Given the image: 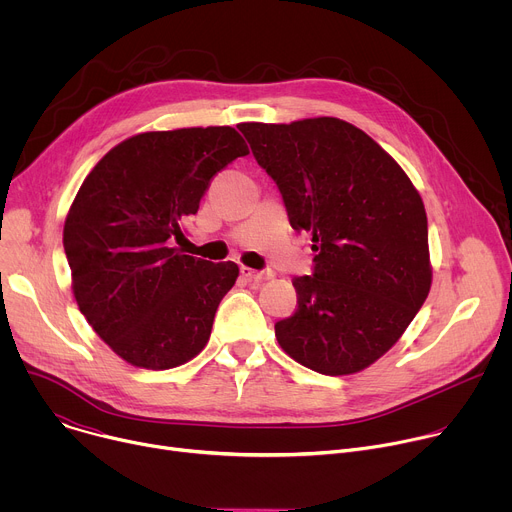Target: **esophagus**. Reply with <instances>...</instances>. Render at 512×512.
Masks as SVG:
<instances>
[{
    "mask_svg": "<svg viewBox=\"0 0 512 512\" xmlns=\"http://www.w3.org/2000/svg\"><path fill=\"white\" fill-rule=\"evenodd\" d=\"M241 275L247 281H267L273 277V271H257V269H249V267H241Z\"/></svg>",
    "mask_w": 512,
    "mask_h": 512,
    "instance_id": "obj_1",
    "label": "esophagus"
}]
</instances>
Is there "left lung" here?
<instances>
[{
	"instance_id": "left-lung-1",
	"label": "left lung",
	"mask_w": 512,
	"mask_h": 512,
	"mask_svg": "<svg viewBox=\"0 0 512 512\" xmlns=\"http://www.w3.org/2000/svg\"><path fill=\"white\" fill-rule=\"evenodd\" d=\"M239 129L277 184L291 229L312 233L316 251L312 275L294 279L298 310L275 324L277 342L322 375L367 369L429 294L419 192L377 141L342 119Z\"/></svg>"
}]
</instances>
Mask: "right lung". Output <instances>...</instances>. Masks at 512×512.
I'll return each instance as SVG.
<instances>
[{
    "mask_svg": "<svg viewBox=\"0 0 512 512\" xmlns=\"http://www.w3.org/2000/svg\"><path fill=\"white\" fill-rule=\"evenodd\" d=\"M247 154L233 127L139 133L115 145L72 202L62 243L79 310L133 367L174 369L208 342L239 267L174 243L210 178Z\"/></svg>",
    "mask_w": 512,
    "mask_h": 512,
    "instance_id": "obj_1",
    "label": "right lung"
}]
</instances>
